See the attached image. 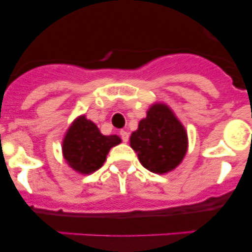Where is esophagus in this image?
<instances>
[{
	"instance_id": "34e87169",
	"label": "esophagus",
	"mask_w": 252,
	"mask_h": 252,
	"mask_svg": "<svg viewBox=\"0 0 252 252\" xmlns=\"http://www.w3.org/2000/svg\"><path fill=\"white\" fill-rule=\"evenodd\" d=\"M120 136H121L122 141H124V142L128 141V132H127V131H125V130L120 131Z\"/></svg>"
}]
</instances>
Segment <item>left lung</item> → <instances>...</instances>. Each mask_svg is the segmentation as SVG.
Listing matches in <instances>:
<instances>
[{"instance_id":"1","label":"left lung","mask_w":252,"mask_h":252,"mask_svg":"<svg viewBox=\"0 0 252 252\" xmlns=\"http://www.w3.org/2000/svg\"><path fill=\"white\" fill-rule=\"evenodd\" d=\"M130 145L144 168L164 174L183 160L188 148L187 132L165 104H154L132 132Z\"/></svg>"}]
</instances>
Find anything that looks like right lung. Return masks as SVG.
<instances>
[{
  "label": "right lung",
  "mask_w": 252,
  "mask_h": 252,
  "mask_svg": "<svg viewBox=\"0 0 252 252\" xmlns=\"http://www.w3.org/2000/svg\"><path fill=\"white\" fill-rule=\"evenodd\" d=\"M120 142L121 139L117 135L104 136L92 121L81 116L64 137V159L74 170L90 174L103 165L110 149Z\"/></svg>",
  "instance_id": "right-lung-1"
}]
</instances>
